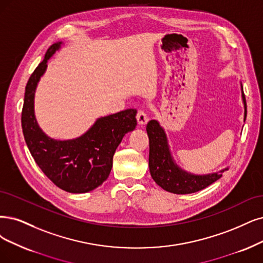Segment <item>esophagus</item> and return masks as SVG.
I'll return each mask as SVG.
<instances>
[{
    "instance_id": "34e87169",
    "label": "esophagus",
    "mask_w": 263,
    "mask_h": 263,
    "mask_svg": "<svg viewBox=\"0 0 263 263\" xmlns=\"http://www.w3.org/2000/svg\"><path fill=\"white\" fill-rule=\"evenodd\" d=\"M137 120H138V123L139 124H146L147 121H148V117L146 115V112H145L144 110L140 109L138 110V114H137Z\"/></svg>"
}]
</instances>
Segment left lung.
<instances>
[{
  "label": "left lung",
  "instance_id": "left-lung-1",
  "mask_svg": "<svg viewBox=\"0 0 263 263\" xmlns=\"http://www.w3.org/2000/svg\"><path fill=\"white\" fill-rule=\"evenodd\" d=\"M241 96L245 105V119L247 116V105L244 91L241 86ZM149 139V171L153 180L164 191L174 194H191L201 191L209 186L222 177L219 173L207 174V176H194L180 169L173 162L168 142L163 129L156 120H151L146 126Z\"/></svg>",
  "mask_w": 263,
  "mask_h": 263
}]
</instances>
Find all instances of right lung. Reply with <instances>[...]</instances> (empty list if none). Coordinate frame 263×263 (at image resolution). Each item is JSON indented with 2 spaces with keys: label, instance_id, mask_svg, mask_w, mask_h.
Returning <instances> with one entry per match:
<instances>
[{
  "label": "right lung",
  "instance_id": "right-lung-1",
  "mask_svg": "<svg viewBox=\"0 0 263 263\" xmlns=\"http://www.w3.org/2000/svg\"><path fill=\"white\" fill-rule=\"evenodd\" d=\"M61 44L57 42L47 48L44 60L27 82L22 111L23 133L36 164L56 186L69 193H86L108 178L116 148L124 134L137 125V110L125 109L97 119L89 131L76 140L56 141L46 137L34 117V91L48 58Z\"/></svg>",
  "mask_w": 263,
  "mask_h": 263
}]
</instances>
